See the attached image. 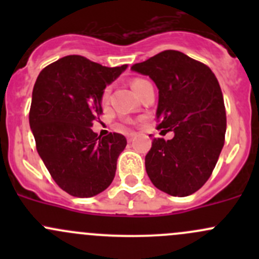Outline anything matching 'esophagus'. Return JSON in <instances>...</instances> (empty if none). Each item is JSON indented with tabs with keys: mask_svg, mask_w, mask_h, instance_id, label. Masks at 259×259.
Here are the masks:
<instances>
[{
	"mask_svg": "<svg viewBox=\"0 0 259 259\" xmlns=\"http://www.w3.org/2000/svg\"><path fill=\"white\" fill-rule=\"evenodd\" d=\"M134 138H135V134H133V133H132V134H127V137H126V139H127V142H132V140L133 139H134Z\"/></svg>",
	"mask_w": 259,
	"mask_h": 259,
	"instance_id": "obj_1",
	"label": "esophagus"
}]
</instances>
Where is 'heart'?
Returning a JSON list of instances; mask_svg holds the SVG:
<instances>
[{"label": "heart", "instance_id": "obj_1", "mask_svg": "<svg viewBox=\"0 0 259 259\" xmlns=\"http://www.w3.org/2000/svg\"><path fill=\"white\" fill-rule=\"evenodd\" d=\"M146 83H149L148 80L145 79H142V77H137V79H134L132 81V88L134 89V91L137 94H139L140 91H142V89L144 88ZM109 93H110V89H105V91H104V95H103V99L104 100H108L109 98Z\"/></svg>", "mask_w": 259, "mask_h": 259}]
</instances>
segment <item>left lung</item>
Wrapping results in <instances>:
<instances>
[{"label":"left lung","instance_id":"1","mask_svg":"<svg viewBox=\"0 0 259 259\" xmlns=\"http://www.w3.org/2000/svg\"><path fill=\"white\" fill-rule=\"evenodd\" d=\"M132 70L148 75L159 89L158 129L170 140L153 139L145 155L151 183L173 197H187L205 184L224 145L223 94L213 71L176 50H165Z\"/></svg>","mask_w":259,"mask_h":259}]
</instances>
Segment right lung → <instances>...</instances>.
Segmentation results:
<instances>
[{"label": "right lung", "instance_id": "right-lung-1", "mask_svg": "<svg viewBox=\"0 0 259 259\" xmlns=\"http://www.w3.org/2000/svg\"><path fill=\"white\" fill-rule=\"evenodd\" d=\"M125 69L126 65L106 67L70 55L37 76L30 126L49 173L70 195L94 197L113 182L126 139L119 133L98 137L91 126L103 114L104 89Z\"/></svg>", "mask_w": 259, "mask_h": 259}]
</instances>
